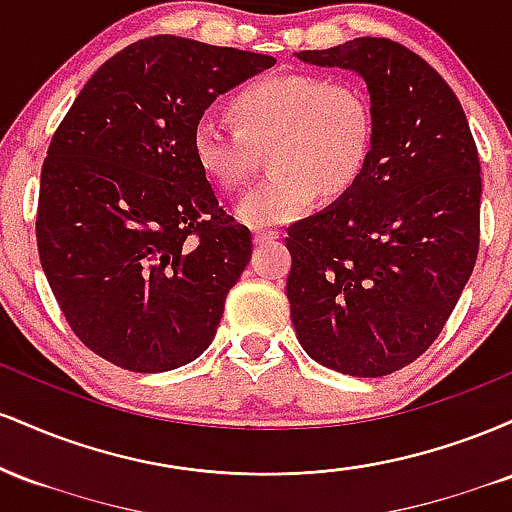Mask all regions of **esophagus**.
<instances>
[{
    "mask_svg": "<svg viewBox=\"0 0 512 512\" xmlns=\"http://www.w3.org/2000/svg\"><path fill=\"white\" fill-rule=\"evenodd\" d=\"M276 238H279V231H262V228L255 231V243H269V240Z\"/></svg>",
    "mask_w": 512,
    "mask_h": 512,
    "instance_id": "1",
    "label": "esophagus"
}]
</instances>
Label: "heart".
Masks as SVG:
<instances>
[{
    "label": "heart",
    "instance_id": "b5f03b06",
    "mask_svg": "<svg viewBox=\"0 0 512 512\" xmlns=\"http://www.w3.org/2000/svg\"><path fill=\"white\" fill-rule=\"evenodd\" d=\"M236 122L207 113L192 129L202 173L223 190L243 185L252 144L274 139L272 178L236 204L240 221L279 226L315 207L317 195L339 197L361 178L373 146V110L354 84L315 74H269L233 98Z\"/></svg>",
    "mask_w": 512,
    "mask_h": 512
}]
</instances>
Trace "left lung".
I'll use <instances>...</instances> for the list:
<instances>
[{
    "mask_svg": "<svg viewBox=\"0 0 512 512\" xmlns=\"http://www.w3.org/2000/svg\"><path fill=\"white\" fill-rule=\"evenodd\" d=\"M296 57L366 81L373 146L344 195L289 226L293 330L322 366L380 378L436 342L472 276L477 144L452 88L404 45L356 38Z\"/></svg>",
    "mask_w": 512,
    "mask_h": 512,
    "instance_id": "obj_1",
    "label": "left lung"
}]
</instances>
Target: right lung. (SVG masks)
Instances as JSON below:
<instances>
[{
    "mask_svg": "<svg viewBox=\"0 0 512 512\" xmlns=\"http://www.w3.org/2000/svg\"><path fill=\"white\" fill-rule=\"evenodd\" d=\"M274 57L154 35L86 81L40 173L35 236L69 327L115 366L163 373L207 351L252 236L219 207L192 129Z\"/></svg>",
    "mask_w": 512,
    "mask_h": 512,
    "instance_id": "right-lung-1",
    "label": "right lung"
}]
</instances>
